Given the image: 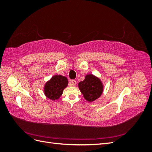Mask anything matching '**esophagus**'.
I'll return each instance as SVG.
<instances>
[{"label":"esophagus","mask_w":152,"mask_h":152,"mask_svg":"<svg viewBox=\"0 0 152 152\" xmlns=\"http://www.w3.org/2000/svg\"><path fill=\"white\" fill-rule=\"evenodd\" d=\"M70 82H71V83L72 84V85H73V86H75L77 84V82L75 80H72Z\"/></svg>","instance_id":"34e87169"}]
</instances>
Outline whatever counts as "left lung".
Instances as JSON below:
<instances>
[{
  "label": "left lung",
  "mask_w": 152,
  "mask_h": 152,
  "mask_svg": "<svg viewBox=\"0 0 152 152\" xmlns=\"http://www.w3.org/2000/svg\"><path fill=\"white\" fill-rule=\"evenodd\" d=\"M79 87L84 98L90 102L99 98L103 89L101 80L91 74L87 75L85 79L79 82Z\"/></svg>",
  "instance_id": "obj_1"
}]
</instances>
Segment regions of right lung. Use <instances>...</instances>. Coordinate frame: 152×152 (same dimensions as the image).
<instances>
[{
    "instance_id": "add662e5",
    "label": "right lung",
    "mask_w": 152,
    "mask_h": 152,
    "mask_svg": "<svg viewBox=\"0 0 152 152\" xmlns=\"http://www.w3.org/2000/svg\"><path fill=\"white\" fill-rule=\"evenodd\" d=\"M68 79L62 75H54L44 87V93L52 100L58 99L62 94L63 89L68 85Z\"/></svg>"
}]
</instances>
